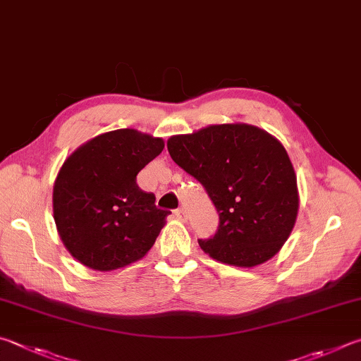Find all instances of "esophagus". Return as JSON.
Here are the masks:
<instances>
[{
    "label": "esophagus",
    "instance_id": "34e87169",
    "mask_svg": "<svg viewBox=\"0 0 361 361\" xmlns=\"http://www.w3.org/2000/svg\"><path fill=\"white\" fill-rule=\"evenodd\" d=\"M174 216L177 220H185V211L184 207H179V209L174 211Z\"/></svg>",
    "mask_w": 361,
    "mask_h": 361
}]
</instances>
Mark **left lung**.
<instances>
[{"mask_svg":"<svg viewBox=\"0 0 361 361\" xmlns=\"http://www.w3.org/2000/svg\"><path fill=\"white\" fill-rule=\"evenodd\" d=\"M174 163L204 187L219 212L216 235L200 247L233 267L274 257L298 214L296 176L276 137L245 123L211 125L168 139Z\"/></svg>","mask_w":361,"mask_h":361,"instance_id":"obj_1","label":"left lung"}]
</instances>
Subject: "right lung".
Here are the masks:
<instances>
[{
    "instance_id": "1",
    "label": "right lung",
    "mask_w": 361,
    "mask_h": 361,
    "mask_svg": "<svg viewBox=\"0 0 361 361\" xmlns=\"http://www.w3.org/2000/svg\"><path fill=\"white\" fill-rule=\"evenodd\" d=\"M163 139L122 128L93 137L63 163L54 185V219L65 247L82 264L111 271L154 245L169 211L136 184L161 154Z\"/></svg>"
}]
</instances>
